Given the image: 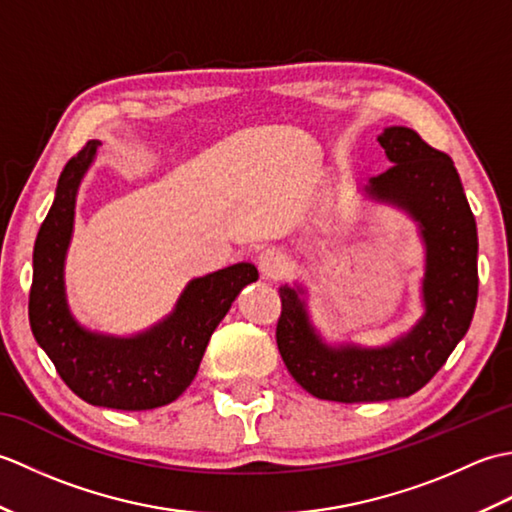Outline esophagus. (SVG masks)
I'll use <instances>...</instances> for the list:
<instances>
[{
	"instance_id": "esophagus-1",
	"label": "esophagus",
	"mask_w": 512,
	"mask_h": 512,
	"mask_svg": "<svg viewBox=\"0 0 512 512\" xmlns=\"http://www.w3.org/2000/svg\"><path fill=\"white\" fill-rule=\"evenodd\" d=\"M259 273L268 281H279L288 275V257L277 248H266L262 255H259Z\"/></svg>"
}]
</instances>
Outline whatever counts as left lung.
<instances>
[{"instance_id": "1", "label": "left lung", "mask_w": 512, "mask_h": 512, "mask_svg": "<svg viewBox=\"0 0 512 512\" xmlns=\"http://www.w3.org/2000/svg\"><path fill=\"white\" fill-rule=\"evenodd\" d=\"M391 167L361 189L418 226L424 248L422 317L387 345L328 343L314 328L308 290L281 286L277 347L292 378L321 400L378 402L416 394L447 363L477 303V226L453 160L409 127L378 134Z\"/></svg>"}]
</instances>
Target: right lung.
Listing matches in <instances>:
<instances>
[{
  "mask_svg": "<svg viewBox=\"0 0 512 512\" xmlns=\"http://www.w3.org/2000/svg\"><path fill=\"white\" fill-rule=\"evenodd\" d=\"M101 140H90L63 167L54 202L32 253L30 328L63 383L96 407L145 411L176 400L198 374L211 334L248 284L253 264H233L191 279L176 306L151 328L116 336L85 328L65 295V257L74 233L76 195Z\"/></svg>",
  "mask_w": 512,
  "mask_h": 512,
  "instance_id": "obj_1",
  "label": "right lung"
}]
</instances>
